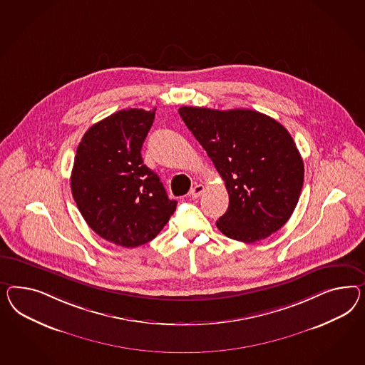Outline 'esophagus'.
I'll list each match as a JSON object with an SVG mask.
<instances>
[{"label":"esophagus","mask_w":365,"mask_h":365,"mask_svg":"<svg viewBox=\"0 0 365 365\" xmlns=\"http://www.w3.org/2000/svg\"><path fill=\"white\" fill-rule=\"evenodd\" d=\"M203 192H205V186L203 185H195L194 187L191 188L190 197H192V199H197Z\"/></svg>","instance_id":"esophagus-1"}]
</instances>
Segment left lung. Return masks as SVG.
Here are the masks:
<instances>
[{"label":"left lung","mask_w":365,"mask_h":365,"mask_svg":"<svg viewBox=\"0 0 365 365\" xmlns=\"http://www.w3.org/2000/svg\"><path fill=\"white\" fill-rule=\"evenodd\" d=\"M179 114L225 180L230 205L217 220L222 234L254 243L292 215L304 165L284 126L255 110L183 106Z\"/></svg>","instance_id":"obj_1"}]
</instances>
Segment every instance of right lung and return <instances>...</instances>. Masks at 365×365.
I'll list each match as a JSON object with an SVG mask.
<instances>
[{"instance_id":"add662e5","label":"right lung","mask_w":365,"mask_h":365,"mask_svg":"<svg viewBox=\"0 0 365 365\" xmlns=\"http://www.w3.org/2000/svg\"><path fill=\"white\" fill-rule=\"evenodd\" d=\"M154 118L155 108L117 111L85 133L74 158L70 186L79 212L117 246L153 240L177 208L140 155Z\"/></svg>"}]
</instances>
